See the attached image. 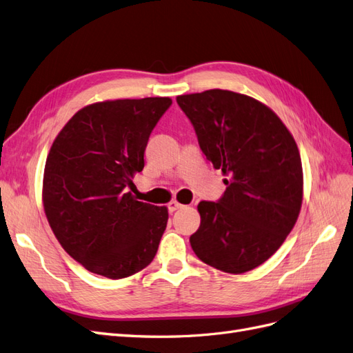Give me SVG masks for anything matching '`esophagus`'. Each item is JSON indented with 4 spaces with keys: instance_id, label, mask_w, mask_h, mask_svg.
<instances>
[{
    "instance_id": "1",
    "label": "esophagus",
    "mask_w": 353,
    "mask_h": 353,
    "mask_svg": "<svg viewBox=\"0 0 353 353\" xmlns=\"http://www.w3.org/2000/svg\"><path fill=\"white\" fill-rule=\"evenodd\" d=\"M183 205L180 204V203H177V201H171V203L168 204V211L170 213H174L176 210H179V208H182Z\"/></svg>"
}]
</instances>
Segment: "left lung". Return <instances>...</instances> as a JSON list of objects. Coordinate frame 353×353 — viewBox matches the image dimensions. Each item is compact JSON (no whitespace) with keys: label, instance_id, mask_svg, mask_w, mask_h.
<instances>
[{"label":"left lung","instance_id":"obj_1","mask_svg":"<svg viewBox=\"0 0 353 353\" xmlns=\"http://www.w3.org/2000/svg\"><path fill=\"white\" fill-rule=\"evenodd\" d=\"M201 150L226 176L217 203L201 201L190 236L199 260L228 274L260 266L294 228L303 198L297 145L274 110L229 90L177 96Z\"/></svg>","mask_w":353,"mask_h":353}]
</instances>
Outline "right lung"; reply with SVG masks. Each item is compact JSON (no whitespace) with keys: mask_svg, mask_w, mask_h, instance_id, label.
I'll list each match as a JSON object with an SVG mask.
<instances>
[{"mask_svg":"<svg viewBox=\"0 0 353 353\" xmlns=\"http://www.w3.org/2000/svg\"><path fill=\"white\" fill-rule=\"evenodd\" d=\"M171 103L170 97H145L88 105L50 149L43 183L47 220L66 253L93 274L127 278L157 254L167 207L137 201L128 189Z\"/></svg>","mask_w":353,"mask_h":353,"instance_id":"obj_1","label":"right lung"}]
</instances>
